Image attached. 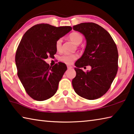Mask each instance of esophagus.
Returning <instances> with one entry per match:
<instances>
[{
  "label": "esophagus",
  "instance_id": "1",
  "mask_svg": "<svg viewBox=\"0 0 134 134\" xmlns=\"http://www.w3.org/2000/svg\"><path fill=\"white\" fill-rule=\"evenodd\" d=\"M67 68H68V69H72V66H71V65H67Z\"/></svg>",
  "mask_w": 134,
  "mask_h": 134
}]
</instances>
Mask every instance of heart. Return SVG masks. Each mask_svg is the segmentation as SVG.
<instances>
[{
	"label": "heart",
	"mask_w": 134,
	"mask_h": 134,
	"mask_svg": "<svg viewBox=\"0 0 134 134\" xmlns=\"http://www.w3.org/2000/svg\"><path fill=\"white\" fill-rule=\"evenodd\" d=\"M69 38L71 41L74 43L76 45H79L82 42L83 40V35L81 34L79 32H74L71 33L69 35ZM62 44V39H58L55 42V47L57 50H59L61 48ZM77 58V55L76 54H65L60 57V60L62 62L66 63L67 64H70L74 62V60H76Z\"/></svg>",
	"instance_id": "b5f03b06"
}]
</instances>
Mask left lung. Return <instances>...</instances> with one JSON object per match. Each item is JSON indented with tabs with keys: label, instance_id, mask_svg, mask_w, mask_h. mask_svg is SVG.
Returning a JSON list of instances; mask_svg holds the SVG:
<instances>
[{
	"label": "left lung",
	"instance_id": "left-lung-1",
	"mask_svg": "<svg viewBox=\"0 0 134 134\" xmlns=\"http://www.w3.org/2000/svg\"><path fill=\"white\" fill-rule=\"evenodd\" d=\"M86 40L84 53L75 63L76 76L72 80L74 91L79 96L94 100L109 89L118 69V52L109 33L93 22H86L72 27ZM90 65V71L83 72L80 68Z\"/></svg>",
	"mask_w": 134,
	"mask_h": 134
}]
</instances>
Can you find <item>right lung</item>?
<instances>
[{
	"label": "right lung",
	"instance_id": "1",
	"mask_svg": "<svg viewBox=\"0 0 134 134\" xmlns=\"http://www.w3.org/2000/svg\"><path fill=\"white\" fill-rule=\"evenodd\" d=\"M71 29V26L41 24L31 27L22 37L16 53V65L18 77L33 99L45 100L57 90L66 65L59 62L50 67L45 60L56 54V41Z\"/></svg>",
	"mask_w": 134,
	"mask_h": 134
}]
</instances>
